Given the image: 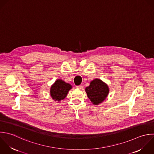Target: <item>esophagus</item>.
Here are the masks:
<instances>
[{
	"label": "esophagus",
	"mask_w": 154,
	"mask_h": 154,
	"mask_svg": "<svg viewBox=\"0 0 154 154\" xmlns=\"http://www.w3.org/2000/svg\"><path fill=\"white\" fill-rule=\"evenodd\" d=\"M83 86L82 85H80V86H77V88L79 89H83Z\"/></svg>",
	"instance_id": "34e87169"
}]
</instances>
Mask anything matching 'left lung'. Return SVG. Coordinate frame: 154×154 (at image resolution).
Wrapping results in <instances>:
<instances>
[{
    "label": "left lung",
    "mask_w": 154,
    "mask_h": 154,
    "mask_svg": "<svg viewBox=\"0 0 154 154\" xmlns=\"http://www.w3.org/2000/svg\"><path fill=\"white\" fill-rule=\"evenodd\" d=\"M88 97L94 105L102 103L107 97L109 93L108 85L99 79L92 80L90 85L85 88Z\"/></svg>",
    "instance_id": "8db88e82"
}]
</instances>
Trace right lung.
Wrapping results in <instances>:
<instances>
[{
    "label": "right lung",
    "mask_w": 154,
    "mask_h": 154,
    "mask_svg": "<svg viewBox=\"0 0 154 154\" xmlns=\"http://www.w3.org/2000/svg\"><path fill=\"white\" fill-rule=\"evenodd\" d=\"M72 88L69 83H66L62 79H57L50 88V96L54 101L60 102L66 97Z\"/></svg>",
    "instance_id": "1"
}]
</instances>
